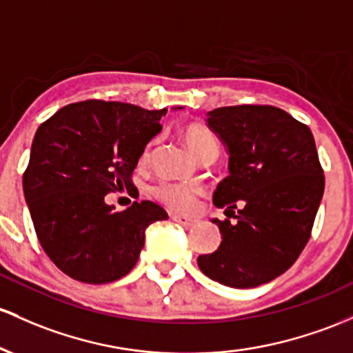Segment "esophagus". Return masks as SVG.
I'll list each match as a JSON object with an SVG mask.
<instances>
[{
  "label": "esophagus",
  "instance_id": "1",
  "mask_svg": "<svg viewBox=\"0 0 353 353\" xmlns=\"http://www.w3.org/2000/svg\"><path fill=\"white\" fill-rule=\"evenodd\" d=\"M170 218H172V221H176V223H179L181 226H184V228H191V226H194V224H196V219L188 218V216L170 214Z\"/></svg>",
  "mask_w": 353,
  "mask_h": 353
}]
</instances>
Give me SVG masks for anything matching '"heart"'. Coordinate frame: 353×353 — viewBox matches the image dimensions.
Listing matches in <instances>:
<instances>
[{"instance_id":"b5f03b06","label":"heart","mask_w":353,"mask_h":353,"mask_svg":"<svg viewBox=\"0 0 353 353\" xmlns=\"http://www.w3.org/2000/svg\"><path fill=\"white\" fill-rule=\"evenodd\" d=\"M183 137L189 149L199 159L218 156L219 142L216 135L204 127L203 123H189L184 127ZM150 156L147 149L144 159ZM201 194V188L196 184H181V183H161L154 188V196L165 206L176 209V211H189L194 204L196 197Z\"/></svg>"}]
</instances>
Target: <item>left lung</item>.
Here are the masks:
<instances>
[{
    "label": "left lung",
    "instance_id": "1",
    "mask_svg": "<svg viewBox=\"0 0 353 353\" xmlns=\"http://www.w3.org/2000/svg\"><path fill=\"white\" fill-rule=\"evenodd\" d=\"M208 125L230 152V176L212 194L228 219H212L223 241L197 265L219 283L254 288L285 273L312 236L325 189L315 139L271 105L214 108Z\"/></svg>",
    "mask_w": 353,
    "mask_h": 353
}]
</instances>
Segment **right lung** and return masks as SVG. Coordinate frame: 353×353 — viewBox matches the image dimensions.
<instances>
[{"label":"right lung","instance_id":"1","mask_svg":"<svg viewBox=\"0 0 353 353\" xmlns=\"http://www.w3.org/2000/svg\"><path fill=\"white\" fill-rule=\"evenodd\" d=\"M165 112L83 100L38 127L23 192L41 248L73 280L102 285L125 276L147 226L168 219L152 201H134L125 211L105 203L108 192L134 185V169Z\"/></svg>","mask_w":353,"mask_h":353}]
</instances>
